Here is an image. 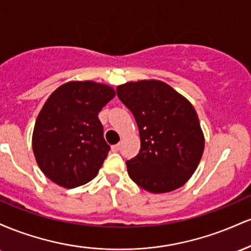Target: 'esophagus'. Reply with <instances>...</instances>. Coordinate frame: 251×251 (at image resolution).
Instances as JSON below:
<instances>
[{"label": "esophagus", "instance_id": "obj_1", "mask_svg": "<svg viewBox=\"0 0 251 251\" xmlns=\"http://www.w3.org/2000/svg\"><path fill=\"white\" fill-rule=\"evenodd\" d=\"M119 149H120V144H116V145L112 146V151L113 152H118L119 151Z\"/></svg>", "mask_w": 251, "mask_h": 251}]
</instances>
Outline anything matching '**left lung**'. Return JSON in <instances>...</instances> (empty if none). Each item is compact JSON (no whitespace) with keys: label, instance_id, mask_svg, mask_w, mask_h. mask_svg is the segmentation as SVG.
<instances>
[{"label":"left lung","instance_id":"obj_1","mask_svg":"<svg viewBox=\"0 0 251 251\" xmlns=\"http://www.w3.org/2000/svg\"><path fill=\"white\" fill-rule=\"evenodd\" d=\"M117 94L139 128V153L126 162L131 179L152 194L183 186L204 151V134L191 102L159 80L126 82L118 86Z\"/></svg>","mask_w":251,"mask_h":251}]
</instances>
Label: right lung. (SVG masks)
I'll use <instances>...</instances> for the list:
<instances>
[{
  "mask_svg": "<svg viewBox=\"0 0 251 251\" xmlns=\"http://www.w3.org/2000/svg\"><path fill=\"white\" fill-rule=\"evenodd\" d=\"M116 96L111 86L70 81L45 102L33 131V152L39 168L66 189L83 185L98 175L109 145L98 114Z\"/></svg>",
  "mask_w": 251,
  "mask_h": 251,
  "instance_id": "add662e5",
  "label": "right lung"
}]
</instances>
